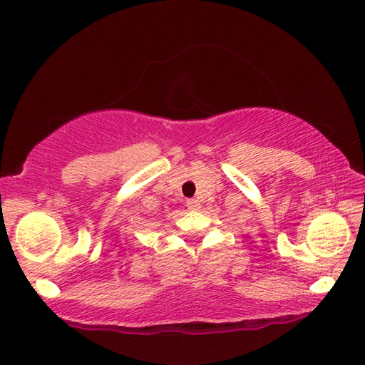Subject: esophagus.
I'll list each match as a JSON object with an SVG mask.
<instances>
[{
    "mask_svg": "<svg viewBox=\"0 0 365 365\" xmlns=\"http://www.w3.org/2000/svg\"><path fill=\"white\" fill-rule=\"evenodd\" d=\"M187 207L190 208V210H197V207H199L197 200L196 199H188L187 200Z\"/></svg>",
    "mask_w": 365,
    "mask_h": 365,
    "instance_id": "esophagus-1",
    "label": "esophagus"
}]
</instances>
